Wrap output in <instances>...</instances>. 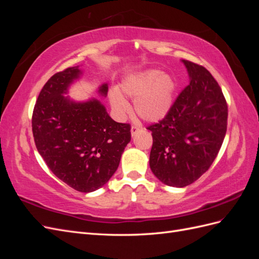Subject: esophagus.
<instances>
[{"label": "esophagus", "instance_id": "1", "mask_svg": "<svg viewBox=\"0 0 259 259\" xmlns=\"http://www.w3.org/2000/svg\"><path fill=\"white\" fill-rule=\"evenodd\" d=\"M140 128H142V127H140V126H139V125H133V126H132V128H131V133H132V136H134V135L136 134V133H138V132L140 131Z\"/></svg>", "mask_w": 259, "mask_h": 259}]
</instances>
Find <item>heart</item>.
<instances>
[{
	"instance_id": "b5f03b06",
	"label": "heart",
	"mask_w": 259,
	"mask_h": 259,
	"mask_svg": "<svg viewBox=\"0 0 259 259\" xmlns=\"http://www.w3.org/2000/svg\"><path fill=\"white\" fill-rule=\"evenodd\" d=\"M122 92L135 99V111L146 121H158L167 113L173 101L174 82L168 75L158 70H149L125 81ZM111 105L121 115L130 110L128 103L122 94L113 90L110 93Z\"/></svg>"
}]
</instances>
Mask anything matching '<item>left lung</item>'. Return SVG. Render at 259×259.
Wrapping results in <instances>:
<instances>
[{
  "label": "left lung",
  "mask_w": 259,
  "mask_h": 259,
  "mask_svg": "<svg viewBox=\"0 0 259 259\" xmlns=\"http://www.w3.org/2000/svg\"><path fill=\"white\" fill-rule=\"evenodd\" d=\"M190 83L166 115L149 125L152 133L150 168L163 184L186 187L210 167L227 132L228 105L221 86L201 65L183 60Z\"/></svg>",
  "instance_id": "obj_1"
}]
</instances>
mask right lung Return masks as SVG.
<instances>
[{
    "instance_id": "right-lung-1",
    "label": "right lung",
    "mask_w": 259,
    "mask_h": 259,
    "mask_svg": "<svg viewBox=\"0 0 259 259\" xmlns=\"http://www.w3.org/2000/svg\"><path fill=\"white\" fill-rule=\"evenodd\" d=\"M80 73L79 67L67 68L45 83L34 105L32 133L52 173L76 191L92 192L115 173L131 124L113 121L96 99L72 103L62 95ZM107 92L104 84L99 93Z\"/></svg>"
}]
</instances>
